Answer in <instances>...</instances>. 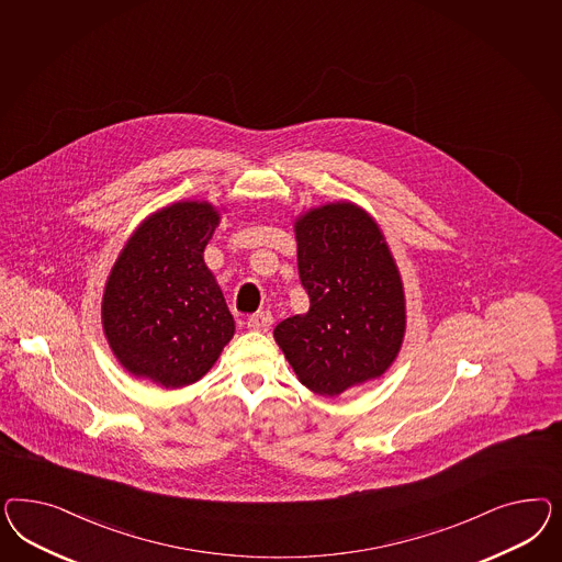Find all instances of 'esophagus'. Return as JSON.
Segmentation results:
<instances>
[{
	"label": "esophagus",
	"instance_id": "obj_1",
	"mask_svg": "<svg viewBox=\"0 0 562 562\" xmlns=\"http://www.w3.org/2000/svg\"><path fill=\"white\" fill-rule=\"evenodd\" d=\"M272 322V313L261 311V313H256V315H251V317L247 319V327H249V329H254V331H268Z\"/></svg>",
	"mask_w": 562,
	"mask_h": 562
}]
</instances>
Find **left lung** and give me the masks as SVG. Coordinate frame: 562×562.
Wrapping results in <instances>:
<instances>
[{"label": "left lung", "mask_w": 562, "mask_h": 562, "mask_svg": "<svg viewBox=\"0 0 562 562\" xmlns=\"http://www.w3.org/2000/svg\"><path fill=\"white\" fill-rule=\"evenodd\" d=\"M294 233L311 305L273 338L303 385L334 397L392 367L406 331L404 286L381 228L358 205L313 207Z\"/></svg>", "instance_id": "obj_1"}]
</instances>
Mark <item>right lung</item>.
Returning a JSON list of instances; mask_svg holds the SVG:
<instances>
[{
  "label": "right lung",
  "instance_id": "right-lung-1",
  "mask_svg": "<svg viewBox=\"0 0 562 562\" xmlns=\"http://www.w3.org/2000/svg\"><path fill=\"white\" fill-rule=\"evenodd\" d=\"M221 222L207 202H177L125 243L102 294V327L121 367L167 390L200 381L235 334L204 249Z\"/></svg>",
  "mask_w": 562,
  "mask_h": 562
}]
</instances>
